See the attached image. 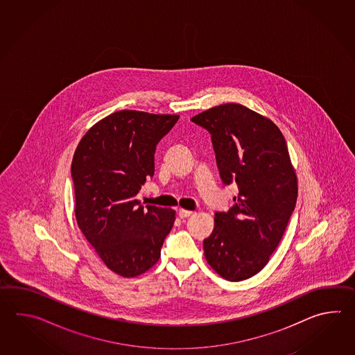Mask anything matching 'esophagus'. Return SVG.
Masks as SVG:
<instances>
[{"label": "esophagus", "mask_w": 355, "mask_h": 355, "mask_svg": "<svg viewBox=\"0 0 355 355\" xmlns=\"http://www.w3.org/2000/svg\"><path fill=\"white\" fill-rule=\"evenodd\" d=\"M191 213H193V211H185V209H180V211H178V214H179V217H180L181 219L188 218V217L191 216Z\"/></svg>", "instance_id": "1"}]
</instances>
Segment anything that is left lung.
I'll use <instances>...</instances> for the list:
<instances>
[{
	"label": "left lung",
	"mask_w": 355,
	"mask_h": 355,
	"mask_svg": "<svg viewBox=\"0 0 355 355\" xmlns=\"http://www.w3.org/2000/svg\"><path fill=\"white\" fill-rule=\"evenodd\" d=\"M190 121L211 133L223 184L239 188L228 211L214 213L204 255L222 278L249 279L268 264L295 211L297 176L286 139L270 119L241 104L214 106Z\"/></svg>",
	"instance_id": "8db88e82"
}]
</instances>
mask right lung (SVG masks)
Masks as SVG:
<instances>
[{
    "instance_id": "1",
    "label": "right lung",
    "mask_w": 355,
    "mask_h": 355,
    "mask_svg": "<svg viewBox=\"0 0 355 355\" xmlns=\"http://www.w3.org/2000/svg\"><path fill=\"white\" fill-rule=\"evenodd\" d=\"M179 115L121 110L98 121L76 148L71 175L77 225L118 275H141L159 261L175 211L141 205L136 196L155 174V152Z\"/></svg>"
}]
</instances>
